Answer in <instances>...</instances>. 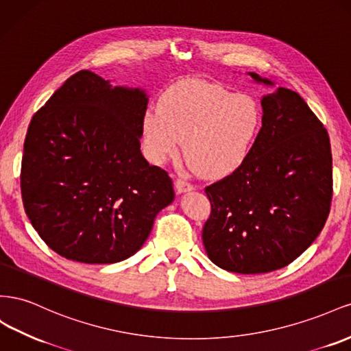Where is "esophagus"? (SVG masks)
Wrapping results in <instances>:
<instances>
[{"instance_id":"1","label":"esophagus","mask_w":351,"mask_h":351,"mask_svg":"<svg viewBox=\"0 0 351 351\" xmlns=\"http://www.w3.org/2000/svg\"><path fill=\"white\" fill-rule=\"evenodd\" d=\"M175 188H176V193L178 194H184V193H189L193 191L194 186L191 184H188L184 179H176L175 181Z\"/></svg>"}]
</instances>
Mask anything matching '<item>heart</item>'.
Returning <instances> with one entry per match:
<instances>
[{"label": "heart", "instance_id": "1", "mask_svg": "<svg viewBox=\"0 0 351 351\" xmlns=\"http://www.w3.org/2000/svg\"><path fill=\"white\" fill-rule=\"evenodd\" d=\"M144 149L153 163L184 154L199 175L219 178L241 166L262 129L254 98L206 81H182L167 88L158 108L144 116Z\"/></svg>", "mask_w": 351, "mask_h": 351}]
</instances>
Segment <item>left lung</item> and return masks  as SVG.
<instances>
[{"instance_id":"left-lung-1","label":"left lung","mask_w":351,"mask_h":351,"mask_svg":"<svg viewBox=\"0 0 351 351\" xmlns=\"http://www.w3.org/2000/svg\"><path fill=\"white\" fill-rule=\"evenodd\" d=\"M262 129L245 162L206 188L212 213L203 244L228 272L288 266L322 231L331 207L332 156L324 125L302 97L282 86L262 97Z\"/></svg>"}]
</instances>
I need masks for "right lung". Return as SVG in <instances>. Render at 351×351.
Listing matches in <instances>:
<instances>
[{
  "mask_svg": "<svg viewBox=\"0 0 351 351\" xmlns=\"http://www.w3.org/2000/svg\"><path fill=\"white\" fill-rule=\"evenodd\" d=\"M147 104L144 89L112 86L81 70L34 114L20 186L29 220L57 254L122 262L173 202L172 179L139 149Z\"/></svg>",
  "mask_w": 351,
  "mask_h": 351,
  "instance_id": "add662e5",
  "label": "right lung"
}]
</instances>
